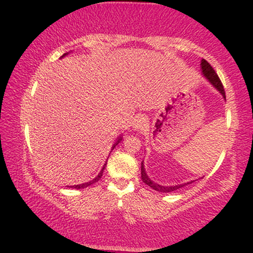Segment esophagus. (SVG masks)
<instances>
[{
	"label": "esophagus",
	"mask_w": 253,
	"mask_h": 253,
	"mask_svg": "<svg viewBox=\"0 0 253 253\" xmlns=\"http://www.w3.org/2000/svg\"><path fill=\"white\" fill-rule=\"evenodd\" d=\"M147 125V120H146V118H143V117H139L137 118V119H135V121H134L133 123V127L135 129H142L144 126H146Z\"/></svg>",
	"instance_id": "1"
}]
</instances>
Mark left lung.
I'll return each mask as SVG.
<instances>
[{"label": "left lung", "mask_w": 253, "mask_h": 253, "mask_svg": "<svg viewBox=\"0 0 253 253\" xmlns=\"http://www.w3.org/2000/svg\"><path fill=\"white\" fill-rule=\"evenodd\" d=\"M201 69H203L204 76L206 77V79L210 81V82L213 84L215 87H216L218 91H220L221 95L223 96V98H225V92H224L223 85H222L220 77H218L217 74L215 73L213 67H211L205 59L201 60ZM141 179H142L143 183H146L148 186H150L151 188H154V190H156L158 192H163V193H169V192H173V191L178 190V188L185 186V185L190 184V183L181 184V185H176V186H161V185H158L156 183H154L153 180H150V178H148L146 171H144L143 163H141ZM191 183H192V181H191Z\"/></svg>", "instance_id": "obj_1"}]
</instances>
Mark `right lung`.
Wrapping results in <instances>:
<instances>
[{
	"mask_svg": "<svg viewBox=\"0 0 253 253\" xmlns=\"http://www.w3.org/2000/svg\"><path fill=\"white\" fill-rule=\"evenodd\" d=\"M66 54H63V56H65ZM121 140V137L119 140H118V142L117 143H114V146L112 147V149H114V147L117 146L118 143H119V141ZM105 167H106V164L105 166L103 167V169H102V171H100L99 172V174L98 176H97L95 179H92V180H90V181H87V183H84V184H80V185H74V186H70V187H74V188H77V190H80V188H84V187H87V186H90V185H92V184H95V183H97V181H98L100 178H102V176H103V171H104V169H105Z\"/></svg>",
	"mask_w": 253,
	"mask_h": 253,
	"instance_id": "obj_1",
	"label": "right lung"
}]
</instances>
